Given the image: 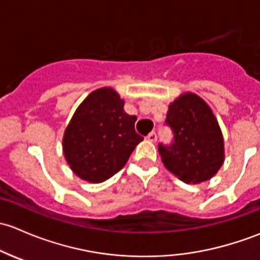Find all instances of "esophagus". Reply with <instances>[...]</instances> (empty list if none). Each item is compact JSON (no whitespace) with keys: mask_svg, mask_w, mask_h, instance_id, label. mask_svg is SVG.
<instances>
[{"mask_svg":"<svg viewBox=\"0 0 260 260\" xmlns=\"http://www.w3.org/2000/svg\"><path fill=\"white\" fill-rule=\"evenodd\" d=\"M156 139H157V136H156V134H155V131H151V133L148 135V140L151 141V143H155V141H156Z\"/></svg>","mask_w":260,"mask_h":260,"instance_id":"1","label":"esophagus"}]
</instances>
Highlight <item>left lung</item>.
Returning <instances> with one entry per match:
<instances>
[{"label":"left lung","instance_id":"obj_1","mask_svg":"<svg viewBox=\"0 0 260 260\" xmlns=\"http://www.w3.org/2000/svg\"><path fill=\"white\" fill-rule=\"evenodd\" d=\"M165 124L174 134L170 145L157 148L165 168L188 184L213 178L224 162V140L208 104L195 93H183L169 105Z\"/></svg>","mask_w":260,"mask_h":260}]
</instances>
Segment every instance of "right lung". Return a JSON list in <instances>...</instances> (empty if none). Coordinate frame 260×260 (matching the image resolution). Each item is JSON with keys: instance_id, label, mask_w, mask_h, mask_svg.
<instances>
[{"instance_id": "right-lung-1", "label": "right lung", "mask_w": 260, "mask_h": 260, "mask_svg": "<svg viewBox=\"0 0 260 260\" xmlns=\"http://www.w3.org/2000/svg\"><path fill=\"white\" fill-rule=\"evenodd\" d=\"M136 116L111 87L92 91L75 111L63 134V155L71 170L90 183H103L121 170L143 136Z\"/></svg>"}]
</instances>
